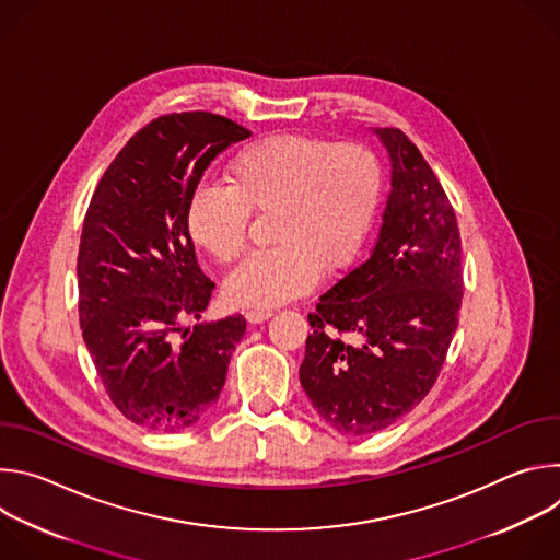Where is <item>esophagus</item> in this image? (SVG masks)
<instances>
[{
	"label": "esophagus",
	"mask_w": 560,
	"mask_h": 560,
	"mask_svg": "<svg viewBox=\"0 0 560 560\" xmlns=\"http://www.w3.org/2000/svg\"><path fill=\"white\" fill-rule=\"evenodd\" d=\"M272 312L270 310H246V318L250 324H261L266 318H270Z\"/></svg>",
	"instance_id": "34e87169"
}]
</instances>
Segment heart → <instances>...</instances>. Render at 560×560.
I'll return each instance as SVG.
<instances>
[{
  "mask_svg": "<svg viewBox=\"0 0 560 560\" xmlns=\"http://www.w3.org/2000/svg\"><path fill=\"white\" fill-rule=\"evenodd\" d=\"M223 184H199L186 206L197 248L228 264L244 250L250 212L268 214L277 246L253 253L225 279L238 307H275L310 292L326 270L361 250L383 195L372 148L299 132L270 135L238 150Z\"/></svg>",
  "mask_w": 560,
  "mask_h": 560,
  "instance_id": "b5f03b06",
  "label": "heart"
}]
</instances>
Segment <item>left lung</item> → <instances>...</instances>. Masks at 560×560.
<instances>
[{
    "label": "left lung",
    "instance_id": "left-lung-1",
    "mask_svg": "<svg viewBox=\"0 0 560 560\" xmlns=\"http://www.w3.org/2000/svg\"><path fill=\"white\" fill-rule=\"evenodd\" d=\"M392 159L378 238L307 314L301 385L335 430L365 436L419 406L436 383L463 299L454 208L398 128L376 130Z\"/></svg>",
    "mask_w": 560,
    "mask_h": 560
}]
</instances>
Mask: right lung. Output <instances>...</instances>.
<instances>
[{"label":"right lung","instance_id":"1","mask_svg":"<svg viewBox=\"0 0 560 560\" xmlns=\"http://www.w3.org/2000/svg\"><path fill=\"white\" fill-rule=\"evenodd\" d=\"M246 137L223 115H162L128 139L93 192L77 255L79 324L113 406L137 425L197 423L246 332L242 314L184 330L214 290L197 264L186 206L212 159Z\"/></svg>","mask_w":560,"mask_h":560}]
</instances>
